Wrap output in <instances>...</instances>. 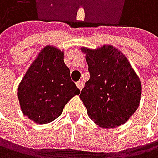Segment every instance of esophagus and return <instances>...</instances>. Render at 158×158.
<instances>
[{
  "label": "esophagus",
  "mask_w": 158,
  "mask_h": 158,
  "mask_svg": "<svg viewBox=\"0 0 158 158\" xmlns=\"http://www.w3.org/2000/svg\"><path fill=\"white\" fill-rule=\"evenodd\" d=\"M76 84H77V87L78 89H80V90L82 89V87H83V82H82V81H77Z\"/></svg>",
  "instance_id": "34e87169"
}]
</instances>
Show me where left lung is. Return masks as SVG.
Listing matches in <instances>:
<instances>
[{"label":"left lung","instance_id":"obj_1","mask_svg":"<svg viewBox=\"0 0 158 158\" xmlns=\"http://www.w3.org/2000/svg\"><path fill=\"white\" fill-rule=\"evenodd\" d=\"M90 78L80 98L87 114L102 128H114L136 112L142 93L141 81L125 55L113 45L96 49L81 47Z\"/></svg>","mask_w":158,"mask_h":158}]
</instances>
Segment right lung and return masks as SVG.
Segmentation results:
<instances>
[{"label":"right lung","mask_w":158,"mask_h":158,"mask_svg":"<svg viewBox=\"0 0 158 158\" xmlns=\"http://www.w3.org/2000/svg\"><path fill=\"white\" fill-rule=\"evenodd\" d=\"M80 92L64 63V52L52 45L40 50L17 88L22 113L38 124L56 119Z\"/></svg>","instance_id":"1"}]
</instances>
